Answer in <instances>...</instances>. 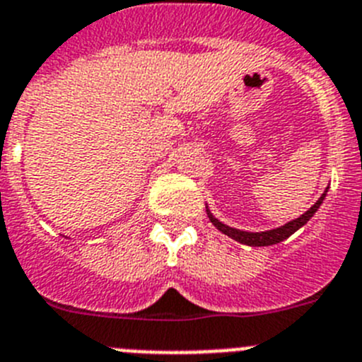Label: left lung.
Masks as SVG:
<instances>
[{
    "mask_svg": "<svg viewBox=\"0 0 362 362\" xmlns=\"http://www.w3.org/2000/svg\"><path fill=\"white\" fill-rule=\"evenodd\" d=\"M325 196L326 194H322L321 197H319V201L315 204H313L312 209L306 210L305 214L300 217H297V219L290 221L288 225L281 226V228H274V230H268V232H243V230H235V228H230V226L223 225V223H219V221L216 219V217L212 216V214L209 212V217L210 221L214 223V226H217V230H221L223 233H226L228 238L235 239L238 243H243V245H248V246H270V245H276V243H281L284 241L286 238H290L293 232H297V230L300 228L303 225H306L310 221V217L313 216V214L317 212V209L321 206V203L325 201Z\"/></svg>",
    "mask_w": 362,
    "mask_h": 362,
    "instance_id": "1",
    "label": "left lung"
}]
</instances>
